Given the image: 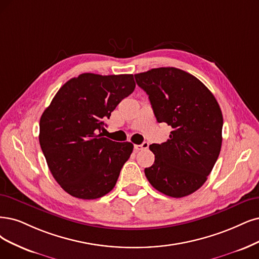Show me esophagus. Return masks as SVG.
<instances>
[{"label": "esophagus", "instance_id": "obj_1", "mask_svg": "<svg viewBox=\"0 0 259 259\" xmlns=\"http://www.w3.org/2000/svg\"><path fill=\"white\" fill-rule=\"evenodd\" d=\"M148 146H149V143L148 142H144L141 145H135V149L139 151V150H143V149H147Z\"/></svg>", "mask_w": 259, "mask_h": 259}]
</instances>
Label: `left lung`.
<instances>
[{"label": "left lung", "mask_w": 259, "mask_h": 259, "mask_svg": "<svg viewBox=\"0 0 259 259\" xmlns=\"http://www.w3.org/2000/svg\"><path fill=\"white\" fill-rule=\"evenodd\" d=\"M135 78L148 95L158 122L173 128L166 142L149 146L155 162L145 175L167 196L192 194L205 184L221 150L220 105L197 78L174 67L154 68Z\"/></svg>", "instance_id": "1"}]
</instances>
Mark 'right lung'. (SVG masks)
<instances>
[{
    "mask_svg": "<svg viewBox=\"0 0 259 259\" xmlns=\"http://www.w3.org/2000/svg\"><path fill=\"white\" fill-rule=\"evenodd\" d=\"M136 89L133 74L82 73L59 90L39 121V143L52 176L76 198H99L116 185L133 150L98 131Z\"/></svg>",
    "mask_w": 259,
    "mask_h": 259,
    "instance_id": "1",
    "label": "right lung"
}]
</instances>
